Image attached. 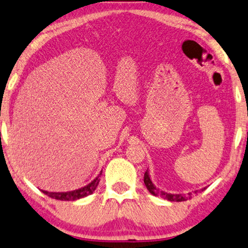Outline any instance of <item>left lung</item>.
<instances>
[{
    "label": "left lung",
    "instance_id": "8db88e82",
    "mask_svg": "<svg viewBox=\"0 0 248 248\" xmlns=\"http://www.w3.org/2000/svg\"><path fill=\"white\" fill-rule=\"evenodd\" d=\"M144 183H145L146 189L149 190L150 193H152L153 196H155V197H161V198L167 199V200H169V202H186V200L190 199L193 194H197L198 192H200V191H203L206 189V187H203V189H202V190H196V191H193V192H189L186 196V194H181V193H178V194L167 193V192H165V191L159 190L158 187H156L155 184L152 183L151 178H150L149 170H146L145 174H144Z\"/></svg>",
    "mask_w": 248,
    "mask_h": 248
}]
</instances>
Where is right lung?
Instances as JSON below:
<instances>
[{
    "label": "right lung",
    "instance_id": "1",
    "mask_svg": "<svg viewBox=\"0 0 248 248\" xmlns=\"http://www.w3.org/2000/svg\"><path fill=\"white\" fill-rule=\"evenodd\" d=\"M102 171L98 174V176H97L96 178H93V181L90 182L89 184H87L86 186L80 187V189H77L73 191H67V192H49V191L42 190V192L46 194L48 197H50V198H54L57 200H65V202H73V200L84 198V197L89 196V194H92L93 191L96 190L97 186L99 184V181H101Z\"/></svg>",
    "mask_w": 248,
    "mask_h": 248
}]
</instances>
